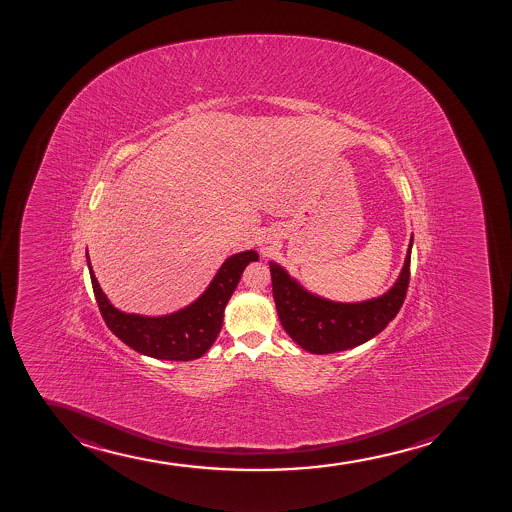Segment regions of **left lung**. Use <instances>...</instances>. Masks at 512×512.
<instances>
[{
    "label": "left lung",
    "instance_id": "1",
    "mask_svg": "<svg viewBox=\"0 0 512 512\" xmlns=\"http://www.w3.org/2000/svg\"><path fill=\"white\" fill-rule=\"evenodd\" d=\"M413 236L404 266L391 290L359 303L325 300L305 290L280 264L269 263L273 296L281 325L302 349L312 354H334L364 344L388 327L403 307L409 285Z\"/></svg>",
    "mask_w": 512,
    "mask_h": 512
}]
</instances>
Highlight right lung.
<instances>
[{
  "instance_id": "obj_1",
  "label": "right lung",
  "mask_w": 512,
  "mask_h": 512,
  "mask_svg": "<svg viewBox=\"0 0 512 512\" xmlns=\"http://www.w3.org/2000/svg\"><path fill=\"white\" fill-rule=\"evenodd\" d=\"M86 256L97 307L109 330L136 352L162 361H194L204 356L221 332L224 308L236 290L244 268L259 259L253 249L232 254L219 268L207 290L189 307L163 317H145L121 312L111 305L97 283L89 254Z\"/></svg>"
}]
</instances>
